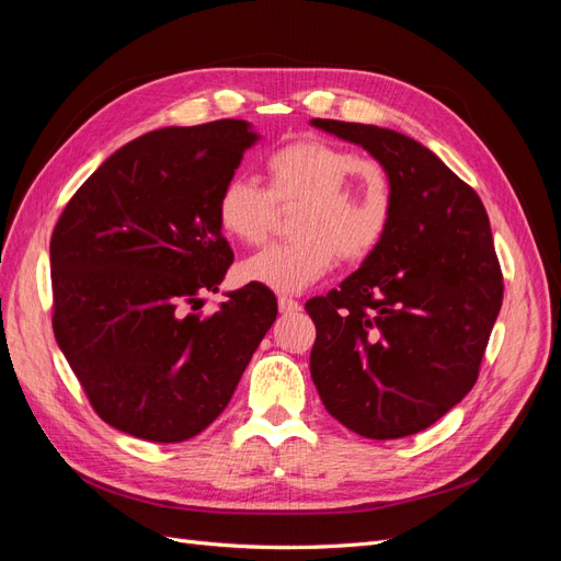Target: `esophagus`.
<instances>
[{
	"label": "esophagus",
	"mask_w": 561,
	"mask_h": 561,
	"mask_svg": "<svg viewBox=\"0 0 561 561\" xmlns=\"http://www.w3.org/2000/svg\"><path fill=\"white\" fill-rule=\"evenodd\" d=\"M278 309H280V313H297L301 309V304L297 299H293V297L280 295L278 297Z\"/></svg>",
	"instance_id": "1"
}]
</instances>
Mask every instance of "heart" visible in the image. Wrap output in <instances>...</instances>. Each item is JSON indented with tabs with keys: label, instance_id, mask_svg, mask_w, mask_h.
Returning a JSON list of instances; mask_svg holds the SVG:
<instances>
[{
	"label": "heart",
	"instance_id": "heart-1",
	"mask_svg": "<svg viewBox=\"0 0 561 561\" xmlns=\"http://www.w3.org/2000/svg\"><path fill=\"white\" fill-rule=\"evenodd\" d=\"M268 186L236 175L217 196V225L229 239L260 245L276 206H297L290 243L271 245L241 264V278L276 293H301L332 268L336 254L360 262L375 252L393 217V186L383 165L325 140H295L266 157Z\"/></svg>",
	"mask_w": 561,
	"mask_h": 561
}]
</instances>
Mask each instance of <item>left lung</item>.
<instances>
[{"label":"left lung","mask_w":561,"mask_h":561,"mask_svg":"<svg viewBox=\"0 0 561 561\" xmlns=\"http://www.w3.org/2000/svg\"><path fill=\"white\" fill-rule=\"evenodd\" d=\"M360 145L393 186L379 248L339 290L307 301L311 377L353 433L398 439L426 431L478 381L503 301V276L480 196L428 147L390 128L311 118Z\"/></svg>","instance_id":"left-lung-1"}]
</instances>
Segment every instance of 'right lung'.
Returning <instances> with one entry per match:
<instances>
[{
    "instance_id": "right-lung-1",
    "label": "right lung",
    "mask_w": 561,
    "mask_h": 561,
    "mask_svg": "<svg viewBox=\"0 0 561 561\" xmlns=\"http://www.w3.org/2000/svg\"><path fill=\"white\" fill-rule=\"evenodd\" d=\"M260 135L243 118L168 126L116 149L50 236L54 334L93 410L149 443H182L225 412L274 325L264 285L227 293L233 252L217 196Z\"/></svg>"
}]
</instances>
